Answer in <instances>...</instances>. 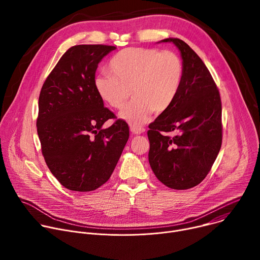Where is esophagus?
<instances>
[{
	"label": "esophagus",
	"instance_id": "34e87169",
	"mask_svg": "<svg viewBox=\"0 0 260 260\" xmlns=\"http://www.w3.org/2000/svg\"><path fill=\"white\" fill-rule=\"evenodd\" d=\"M131 132H132L133 134H136V135H141V134H143V133L145 132V128L132 125V126H131Z\"/></svg>",
	"mask_w": 260,
	"mask_h": 260
}]
</instances>
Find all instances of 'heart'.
Returning a JSON list of instances; mask_svg holds the SVG:
<instances>
[{"instance_id":"b5f03b06","label":"heart","mask_w":260,"mask_h":260,"mask_svg":"<svg viewBox=\"0 0 260 260\" xmlns=\"http://www.w3.org/2000/svg\"><path fill=\"white\" fill-rule=\"evenodd\" d=\"M109 76L94 80L95 91L109 107L119 110L132 94L134 100L120 117L133 125L144 124L152 112L161 114L176 100L183 78V63L173 51L131 47L110 60Z\"/></svg>"}]
</instances>
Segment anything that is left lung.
Here are the masks:
<instances>
[{
  "label": "left lung",
  "mask_w": 260,
  "mask_h": 260,
  "mask_svg": "<svg viewBox=\"0 0 260 260\" xmlns=\"http://www.w3.org/2000/svg\"><path fill=\"white\" fill-rule=\"evenodd\" d=\"M173 42L183 59V78L172 106L149 124L150 167L166 186L192 188L210 172L222 144V107L217 85L188 44ZM173 135L169 136L167 134Z\"/></svg>",
  "instance_id": "left-lung-1"
}]
</instances>
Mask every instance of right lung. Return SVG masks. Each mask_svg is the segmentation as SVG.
<instances>
[{
  "instance_id": "1",
  "label": "right lung",
  "mask_w": 260,
  "mask_h": 260,
  "mask_svg": "<svg viewBox=\"0 0 260 260\" xmlns=\"http://www.w3.org/2000/svg\"><path fill=\"white\" fill-rule=\"evenodd\" d=\"M115 48H69L41 88L37 132L42 154L52 175L73 191H92L105 184L129 137L127 123L104 107L94 87L99 62ZM109 119L116 120L103 129Z\"/></svg>"
}]
</instances>
